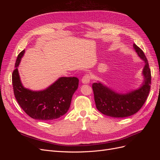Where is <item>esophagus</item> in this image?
I'll return each mask as SVG.
<instances>
[{"instance_id": "1", "label": "esophagus", "mask_w": 160, "mask_h": 160, "mask_svg": "<svg viewBox=\"0 0 160 160\" xmlns=\"http://www.w3.org/2000/svg\"><path fill=\"white\" fill-rule=\"evenodd\" d=\"M91 81V76L89 74H86L83 76V78H82V83L83 84H88Z\"/></svg>"}]
</instances>
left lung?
<instances>
[{"mask_svg": "<svg viewBox=\"0 0 160 160\" xmlns=\"http://www.w3.org/2000/svg\"><path fill=\"white\" fill-rule=\"evenodd\" d=\"M133 48L145 66L142 71L143 82L139 88L125 93H118L98 81L92 85L96 108L101 113L109 117L123 118L136 113L148 98L151 87V70L143 51L135 44Z\"/></svg>", "mask_w": 160, "mask_h": 160, "instance_id": "left-lung-1", "label": "left lung"}]
</instances>
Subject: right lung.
<instances>
[{"label":"right lung","mask_w":160,"mask_h":160,"mask_svg":"<svg viewBox=\"0 0 160 160\" xmlns=\"http://www.w3.org/2000/svg\"><path fill=\"white\" fill-rule=\"evenodd\" d=\"M19 53L13 71L12 81L14 94L18 103L31 118L42 121L59 118L68 111L72 97L78 88L77 77H60L44 90L32 91L22 84L18 67L25 54Z\"/></svg>","instance_id":"obj_1"}]
</instances>
